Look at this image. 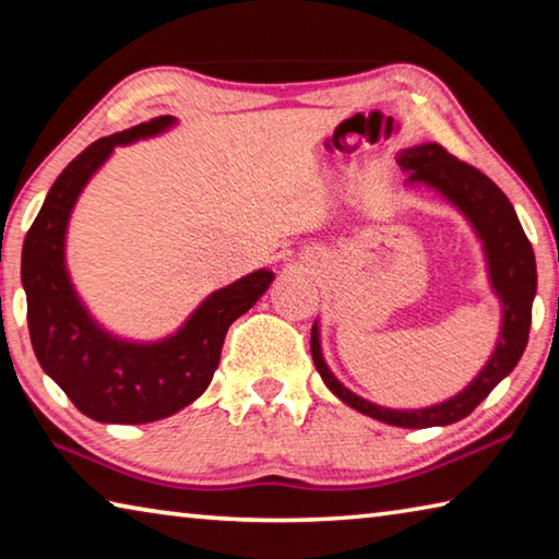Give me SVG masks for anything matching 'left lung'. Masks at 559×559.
Segmentation results:
<instances>
[{
  "label": "left lung",
  "instance_id": "left-lung-1",
  "mask_svg": "<svg viewBox=\"0 0 559 559\" xmlns=\"http://www.w3.org/2000/svg\"><path fill=\"white\" fill-rule=\"evenodd\" d=\"M396 163L402 165V169H409L406 182L429 185L447 197L451 204H456L468 216L480 241H484L490 283H493V290L503 302V328H500L496 353L490 355L484 370L461 394L441 404L427 406V409L409 412L384 409V406L367 402L340 384L335 374L328 370L323 353H320L318 325H313V333H310V353H313V362L328 390L353 409L384 424H392V427H447V424L459 421L476 409L493 392V386L513 372L518 359L523 357L530 323H533V298L537 290L535 253L523 226L518 222L513 204L508 202V197L500 192L493 179H488L480 169L449 155L447 147H441L439 143H424L404 150Z\"/></svg>",
  "mask_w": 559,
  "mask_h": 559
}]
</instances>
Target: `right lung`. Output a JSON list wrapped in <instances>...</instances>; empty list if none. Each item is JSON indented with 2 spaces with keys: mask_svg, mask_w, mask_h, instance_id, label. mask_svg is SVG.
Returning a JSON list of instances; mask_svg holds the SVG:
<instances>
[{
  "mask_svg": "<svg viewBox=\"0 0 559 559\" xmlns=\"http://www.w3.org/2000/svg\"><path fill=\"white\" fill-rule=\"evenodd\" d=\"M173 122L159 116L88 145L56 179L24 239L22 283L34 355L75 409L103 424H147L192 404L212 382L226 330L273 281L271 271H257L212 293L177 335L155 345L108 335L81 306L63 263L73 204L112 147L157 135Z\"/></svg>",
  "mask_w": 559,
  "mask_h": 559,
  "instance_id": "1",
  "label": "right lung"
}]
</instances>
